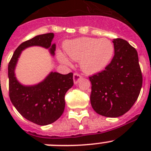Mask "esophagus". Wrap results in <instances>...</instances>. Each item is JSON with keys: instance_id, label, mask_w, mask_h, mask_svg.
I'll return each instance as SVG.
<instances>
[{"instance_id": "obj_1", "label": "esophagus", "mask_w": 151, "mask_h": 151, "mask_svg": "<svg viewBox=\"0 0 151 151\" xmlns=\"http://www.w3.org/2000/svg\"><path fill=\"white\" fill-rule=\"evenodd\" d=\"M81 78H82V76H81V75L78 74V73H74V75H73V80H74V83L76 84V85L78 83V81H79Z\"/></svg>"}]
</instances>
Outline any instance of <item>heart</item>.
<instances>
[{
	"instance_id": "b5f03b06",
	"label": "heart",
	"mask_w": 151,
	"mask_h": 151,
	"mask_svg": "<svg viewBox=\"0 0 151 151\" xmlns=\"http://www.w3.org/2000/svg\"><path fill=\"white\" fill-rule=\"evenodd\" d=\"M63 48L66 56L79 61L81 69L88 73L102 71L111 62L114 54L113 43L107 38L81 37L66 41ZM57 57L63 63L70 65L69 60L61 53Z\"/></svg>"
}]
</instances>
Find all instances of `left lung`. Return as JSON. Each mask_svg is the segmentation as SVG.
<instances>
[{"instance_id": "left-lung-1", "label": "left lung", "mask_w": 151, "mask_h": 151, "mask_svg": "<svg viewBox=\"0 0 151 151\" xmlns=\"http://www.w3.org/2000/svg\"><path fill=\"white\" fill-rule=\"evenodd\" d=\"M114 56L101 73L89 77L92 108L101 116L119 117L127 113L138 99L142 74L138 52L127 41H113Z\"/></svg>"}]
</instances>
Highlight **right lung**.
I'll list each match as a JSON object with an SVG mask.
<instances>
[{
    "label": "right lung",
    "mask_w": 151,
    "mask_h": 151,
    "mask_svg": "<svg viewBox=\"0 0 151 151\" xmlns=\"http://www.w3.org/2000/svg\"><path fill=\"white\" fill-rule=\"evenodd\" d=\"M54 33L39 35L24 41L16 49L9 65V96L17 111L29 121L39 125H46L57 120L65 108V94L73 85V73L63 75L51 73L40 83L23 85L15 76V67L21 52L32 46L49 49L54 56L56 45H51Z\"/></svg>",
    "instance_id": "right-lung-1"
}]
</instances>
